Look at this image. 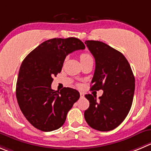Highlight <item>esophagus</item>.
<instances>
[{"mask_svg": "<svg viewBox=\"0 0 151 151\" xmlns=\"http://www.w3.org/2000/svg\"><path fill=\"white\" fill-rule=\"evenodd\" d=\"M84 93H80V97H81V98H84Z\"/></svg>", "mask_w": 151, "mask_h": 151, "instance_id": "obj_1", "label": "esophagus"}]
</instances>
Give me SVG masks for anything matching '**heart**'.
I'll list each match as a JSON object with an SVG mask.
<instances>
[{
	"label": "heart",
	"instance_id": "obj_1",
	"mask_svg": "<svg viewBox=\"0 0 151 151\" xmlns=\"http://www.w3.org/2000/svg\"><path fill=\"white\" fill-rule=\"evenodd\" d=\"M90 58H92V56L89 54V53L84 52V53H81V55H80V61H86V60L90 59Z\"/></svg>",
	"mask_w": 151,
	"mask_h": 151
}]
</instances>
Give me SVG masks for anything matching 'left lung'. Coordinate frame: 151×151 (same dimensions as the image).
<instances>
[{"instance_id":"8db88e82","label":"left lung","mask_w":151,"mask_h":151,"mask_svg":"<svg viewBox=\"0 0 151 151\" xmlns=\"http://www.w3.org/2000/svg\"><path fill=\"white\" fill-rule=\"evenodd\" d=\"M84 43L96 61L90 90L104 91L99 101H96V96L85 95L90 107L84 111V118L92 128L109 131L119 125L130 111L135 90L134 76L119 51L101 41Z\"/></svg>"}]
</instances>
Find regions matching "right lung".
Wrapping results in <instances>:
<instances>
[{
	"label": "right lung",
	"instance_id": "1",
	"mask_svg": "<svg viewBox=\"0 0 151 151\" xmlns=\"http://www.w3.org/2000/svg\"><path fill=\"white\" fill-rule=\"evenodd\" d=\"M84 48L78 38H52L38 46L23 61L16 84V98L24 116L35 128L50 132L65 122L67 113L80 94L70 87H64L60 92L52 90V78L61 73L68 54Z\"/></svg>",
	"mask_w": 151,
	"mask_h": 151
}]
</instances>
